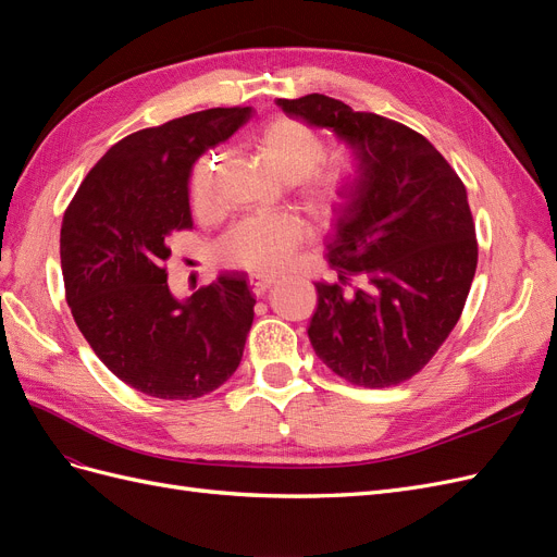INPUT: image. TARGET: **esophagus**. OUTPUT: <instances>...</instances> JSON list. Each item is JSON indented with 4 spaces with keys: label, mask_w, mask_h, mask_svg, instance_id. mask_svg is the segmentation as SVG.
I'll list each match as a JSON object with an SVG mask.
<instances>
[{
    "label": "esophagus",
    "mask_w": 557,
    "mask_h": 557,
    "mask_svg": "<svg viewBox=\"0 0 557 557\" xmlns=\"http://www.w3.org/2000/svg\"><path fill=\"white\" fill-rule=\"evenodd\" d=\"M250 285H252V293L264 295L274 285V278L272 276H264V274H252L250 276Z\"/></svg>",
    "instance_id": "1"
}]
</instances>
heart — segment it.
I'll list each match as a JSON object with an SVG mask.
<instances>
[{
  "label": "heart",
  "instance_id": "obj_1",
  "mask_svg": "<svg viewBox=\"0 0 557 557\" xmlns=\"http://www.w3.org/2000/svg\"><path fill=\"white\" fill-rule=\"evenodd\" d=\"M262 158L285 181H299L301 199L311 213L327 218L358 193L362 183V160L356 153L325 156L320 132L297 117H276L260 132ZM218 153H207L195 164L190 193L197 209L213 199ZM305 237V227L290 215H250L234 225L223 239L232 260L250 269H276Z\"/></svg>",
  "mask_w": 557,
  "mask_h": 557
}]
</instances>
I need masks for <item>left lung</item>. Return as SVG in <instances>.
I'll return each instance as SVG.
<instances>
[{
	"label": "left lung",
	"instance_id": "8db88e82",
	"mask_svg": "<svg viewBox=\"0 0 557 557\" xmlns=\"http://www.w3.org/2000/svg\"><path fill=\"white\" fill-rule=\"evenodd\" d=\"M327 127L362 160V183L334 211L327 262L309 323L315 356L336 376L387 387L423 369L460 320L479 246L460 176L423 134L325 95L276 99Z\"/></svg>",
	"mask_w": 557,
	"mask_h": 557
}]
</instances>
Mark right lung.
I'll use <instances>...</instances> for the list:
<instances>
[{"label": "right lung", "instance_id": "right-lung-1", "mask_svg": "<svg viewBox=\"0 0 557 557\" xmlns=\"http://www.w3.org/2000/svg\"><path fill=\"white\" fill-rule=\"evenodd\" d=\"M250 115V107L207 109L129 134L64 211L60 262L72 315L97 358L144 395H209L242 362L256 307L246 274L225 272L178 299L164 262L172 234L193 227V164Z\"/></svg>", "mask_w": 557, "mask_h": 557}]
</instances>
